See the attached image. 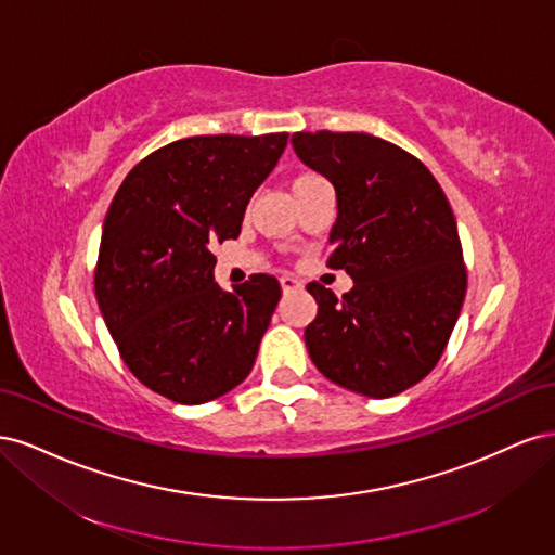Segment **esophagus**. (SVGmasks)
<instances>
[{"instance_id": "1", "label": "esophagus", "mask_w": 555, "mask_h": 555, "mask_svg": "<svg viewBox=\"0 0 555 555\" xmlns=\"http://www.w3.org/2000/svg\"><path fill=\"white\" fill-rule=\"evenodd\" d=\"M280 284H282V292H296V289L304 287V282L294 278V275H282Z\"/></svg>"}]
</instances>
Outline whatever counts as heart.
Returning <instances> with one entry per match:
<instances>
[{
    "label": "heart",
    "instance_id": "obj_1",
    "mask_svg": "<svg viewBox=\"0 0 555 555\" xmlns=\"http://www.w3.org/2000/svg\"><path fill=\"white\" fill-rule=\"evenodd\" d=\"M317 180H322V176H317V173H312V171H304V173H298L296 178H294V192L296 190H304V188H308V184H312V182H317Z\"/></svg>",
    "mask_w": 555,
    "mask_h": 555
}]
</instances>
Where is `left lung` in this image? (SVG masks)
Returning a JSON list of instances; mask_svg holds the SVG:
<instances>
[{"label":"left lung","instance_id":"1","mask_svg":"<svg viewBox=\"0 0 555 555\" xmlns=\"http://www.w3.org/2000/svg\"><path fill=\"white\" fill-rule=\"evenodd\" d=\"M296 155L338 196L328 268L354 280L343 298L310 282L306 345L319 373L389 398L422 382L456 326L467 271L449 201L408 150L357 131H296Z\"/></svg>","mask_w":555,"mask_h":555}]
</instances>
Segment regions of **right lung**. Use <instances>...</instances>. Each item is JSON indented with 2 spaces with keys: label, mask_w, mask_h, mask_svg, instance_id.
<instances>
[{
  "label": "right lung",
  "mask_w": 555,
  "mask_h": 555,
  "mask_svg": "<svg viewBox=\"0 0 555 555\" xmlns=\"http://www.w3.org/2000/svg\"><path fill=\"white\" fill-rule=\"evenodd\" d=\"M287 139L169 143L133 166L111 201L94 268L99 310L133 377L180 405L224 396L255 365L280 282L257 273L222 292L210 249L238 238Z\"/></svg>",
  "instance_id": "add662e5"
}]
</instances>
